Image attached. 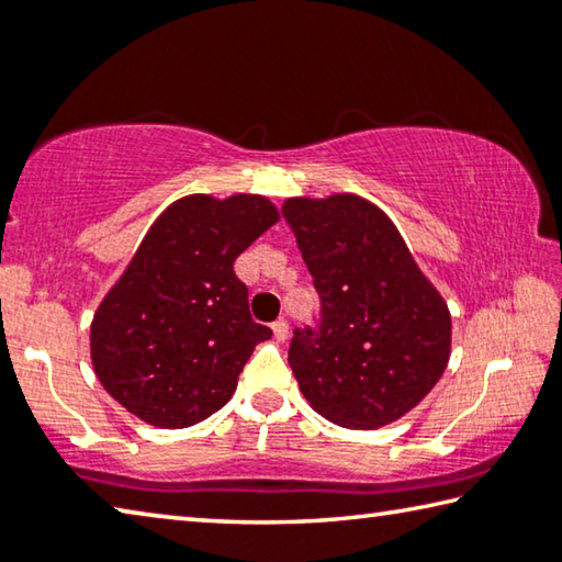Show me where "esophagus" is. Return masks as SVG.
I'll list each match as a JSON object with an SVG mask.
<instances>
[{"label":"esophagus","mask_w":562,"mask_h":562,"mask_svg":"<svg viewBox=\"0 0 562 562\" xmlns=\"http://www.w3.org/2000/svg\"><path fill=\"white\" fill-rule=\"evenodd\" d=\"M272 331H274V339L284 341V339H288V335H290V329H288V322H284V319L272 322Z\"/></svg>","instance_id":"34e87169"}]
</instances>
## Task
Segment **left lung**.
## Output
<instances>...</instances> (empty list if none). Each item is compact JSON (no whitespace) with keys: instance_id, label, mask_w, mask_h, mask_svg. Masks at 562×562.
Wrapping results in <instances>:
<instances>
[{"instance_id":"left-lung-1","label":"left lung","mask_w":562,"mask_h":562,"mask_svg":"<svg viewBox=\"0 0 562 562\" xmlns=\"http://www.w3.org/2000/svg\"><path fill=\"white\" fill-rule=\"evenodd\" d=\"M282 217L319 294L315 327L294 329L288 361L317 414L347 429L402 418L439 382L451 315L394 223L359 195L290 198Z\"/></svg>"}]
</instances>
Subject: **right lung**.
Masks as SVG:
<instances>
[{
    "label": "right lung",
    "mask_w": 562,
    "mask_h": 562,
    "mask_svg": "<svg viewBox=\"0 0 562 562\" xmlns=\"http://www.w3.org/2000/svg\"><path fill=\"white\" fill-rule=\"evenodd\" d=\"M260 195H188L150 227L91 325L103 389L144 422L186 429L227 404L270 327L233 262L278 223Z\"/></svg>",
    "instance_id": "1"
}]
</instances>
